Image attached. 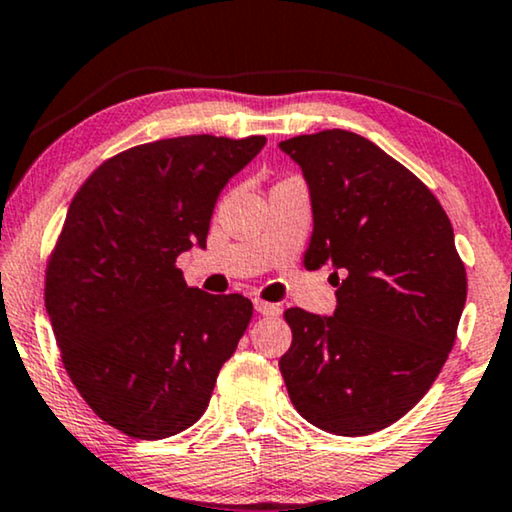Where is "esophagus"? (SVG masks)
Returning a JSON list of instances; mask_svg holds the SVG:
<instances>
[{"mask_svg":"<svg viewBox=\"0 0 512 512\" xmlns=\"http://www.w3.org/2000/svg\"><path fill=\"white\" fill-rule=\"evenodd\" d=\"M255 311L262 313V316H278V313H281V306L271 304V302H262V299H255Z\"/></svg>","mask_w":512,"mask_h":512,"instance_id":"obj_1","label":"esophagus"}]
</instances>
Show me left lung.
<instances>
[{"instance_id":"left-lung-1","label":"left lung","mask_w":512,"mask_h":512,"mask_svg":"<svg viewBox=\"0 0 512 512\" xmlns=\"http://www.w3.org/2000/svg\"><path fill=\"white\" fill-rule=\"evenodd\" d=\"M309 182L306 269L332 264L335 316L292 306L278 360L295 410L335 435H367L405 417L456 342L466 267L440 201L363 135L320 131L281 142Z\"/></svg>"}]
</instances>
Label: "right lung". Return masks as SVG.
Here are the masks:
<instances>
[{"instance_id": "right-lung-1", "label": "right lung", "mask_w": 512, "mask_h": 512, "mask_svg": "<svg viewBox=\"0 0 512 512\" xmlns=\"http://www.w3.org/2000/svg\"><path fill=\"white\" fill-rule=\"evenodd\" d=\"M264 142H147L102 161L74 194L44 304L72 384L124 435L161 440L196 424L250 323L248 297L189 288L175 260L206 245L217 196Z\"/></svg>"}]
</instances>
